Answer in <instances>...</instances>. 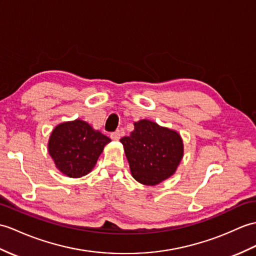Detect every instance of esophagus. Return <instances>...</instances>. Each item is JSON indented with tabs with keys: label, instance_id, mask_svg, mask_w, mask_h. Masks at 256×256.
<instances>
[{
	"label": "esophagus",
	"instance_id": "34e87169",
	"mask_svg": "<svg viewBox=\"0 0 256 256\" xmlns=\"http://www.w3.org/2000/svg\"><path fill=\"white\" fill-rule=\"evenodd\" d=\"M110 138H111V140H118L121 138V132H120V130H116L114 133H112L110 135Z\"/></svg>",
	"mask_w": 256,
	"mask_h": 256
}]
</instances>
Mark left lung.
<instances>
[{"mask_svg":"<svg viewBox=\"0 0 256 256\" xmlns=\"http://www.w3.org/2000/svg\"><path fill=\"white\" fill-rule=\"evenodd\" d=\"M134 179L155 186L174 176L184 154L181 135L150 120L134 122V130L120 140Z\"/></svg>","mask_w":256,"mask_h":256,"instance_id":"left-lung-1","label":"left lung"}]
</instances>
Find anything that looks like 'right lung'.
Segmentation results:
<instances>
[{
    "instance_id": "add662e5",
    "label": "right lung",
    "mask_w": 256,
    "mask_h": 256,
    "mask_svg": "<svg viewBox=\"0 0 256 256\" xmlns=\"http://www.w3.org/2000/svg\"><path fill=\"white\" fill-rule=\"evenodd\" d=\"M111 140L86 121L76 118L58 124L48 142V152L58 170L70 178L90 172Z\"/></svg>"
}]
</instances>
